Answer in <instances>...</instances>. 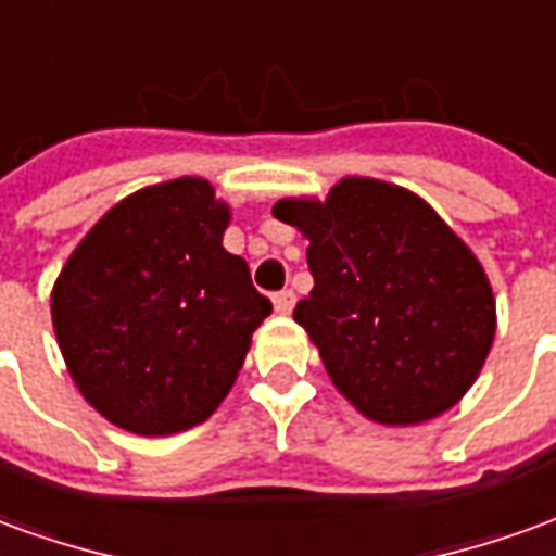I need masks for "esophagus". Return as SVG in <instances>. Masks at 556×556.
Here are the masks:
<instances>
[{
    "label": "esophagus",
    "instance_id": "esophagus-1",
    "mask_svg": "<svg viewBox=\"0 0 556 556\" xmlns=\"http://www.w3.org/2000/svg\"><path fill=\"white\" fill-rule=\"evenodd\" d=\"M291 306H294V291L282 289L274 294V309H277V313H291Z\"/></svg>",
    "mask_w": 556,
    "mask_h": 556
}]
</instances>
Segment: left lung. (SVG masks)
Returning a JSON list of instances; mask_svg holds the SVG:
<instances>
[{"label": "left lung", "mask_w": 556, "mask_h": 556, "mask_svg": "<svg viewBox=\"0 0 556 556\" xmlns=\"http://www.w3.org/2000/svg\"><path fill=\"white\" fill-rule=\"evenodd\" d=\"M274 217L309 238L313 291L294 306L333 384L387 426L453 408L494 339L485 270L419 195L345 178L327 202L282 199Z\"/></svg>", "instance_id": "8db88e82"}]
</instances>
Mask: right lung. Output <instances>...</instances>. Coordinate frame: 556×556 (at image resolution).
I'll list each match as a JSON object with an SVG mask.
<instances>
[{"mask_svg": "<svg viewBox=\"0 0 556 556\" xmlns=\"http://www.w3.org/2000/svg\"><path fill=\"white\" fill-rule=\"evenodd\" d=\"M229 211L202 178L154 184L83 238L53 289L74 381L103 417L175 434L214 414L270 301L223 250Z\"/></svg>", "mask_w": 556, "mask_h": 556, "instance_id": "right-lung-1", "label": "right lung"}]
</instances>
